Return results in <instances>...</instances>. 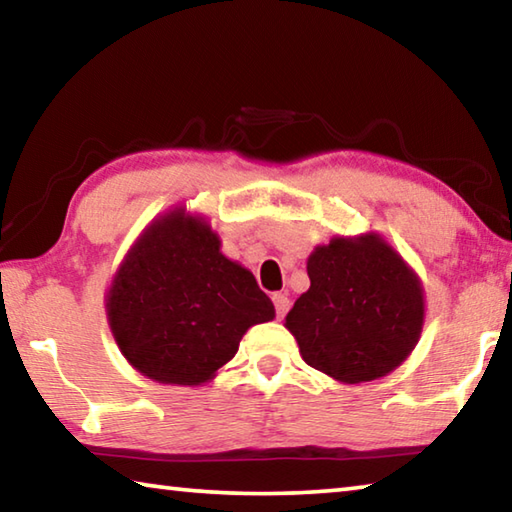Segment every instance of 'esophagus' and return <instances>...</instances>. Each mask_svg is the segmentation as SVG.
<instances>
[{
	"mask_svg": "<svg viewBox=\"0 0 512 512\" xmlns=\"http://www.w3.org/2000/svg\"><path fill=\"white\" fill-rule=\"evenodd\" d=\"M273 305H275V314H277V318H282L284 314H287L289 311V298H287V293H273Z\"/></svg>",
	"mask_w": 512,
	"mask_h": 512,
	"instance_id": "34e87169",
	"label": "esophagus"
}]
</instances>
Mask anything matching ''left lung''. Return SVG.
<instances>
[{"mask_svg":"<svg viewBox=\"0 0 512 512\" xmlns=\"http://www.w3.org/2000/svg\"><path fill=\"white\" fill-rule=\"evenodd\" d=\"M307 273L311 287L284 325L311 368L361 384L393 372L413 352L424 323L422 284L375 232L318 246Z\"/></svg>","mask_w":512,"mask_h":512,"instance_id":"8db88e82","label":"left lung"}]
</instances>
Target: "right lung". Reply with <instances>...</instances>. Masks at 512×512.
Returning <instances> with one entry per match:
<instances>
[{
    "label": "right lung",
    "instance_id": "right-lung-1",
    "mask_svg": "<svg viewBox=\"0 0 512 512\" xmlns=\"http://www.w3.org/2000/svg\"><path fill=\"white\" fill-rule=\"evenodd\" d=\"M108 323L135 370L160 384L201 386L275 316L253 273L221 253L203 216L176 207L146 228L106 298Z\"/></svg>",
    "mask_w": 512,
    "mask_h": 512
}]
</instances>
